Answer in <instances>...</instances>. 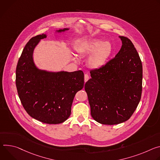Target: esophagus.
I'll return each instance as SVG.
<instances>
[{
  "mask_svg": "<svg viewBox=\"0 0 160 160\" xmlns=\"http://www.w3.org/2000/svg\"><path fill=\"white\" fill-rule=\"evenodd\" d=\"M90 79V76H89V75L88 74H85L84 75V82H86V81H88V80Z\"/></svg>",
  "mask_w": 160,
  "mask_h": 160,
  "instance_id": "obj_1",
  "label": "esophagus"
}]
</instances>
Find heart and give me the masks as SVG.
<instances>
[{"mask_svg":"<svg viewBox=\"0 0 160 160\" xmlns=\"http://www.w3.org/2000/svg\"><path fill=\"white\" fill-rule=\"evenodd\" d=\"M113 52V46L109 41L101 39H93L87 42L78 49V53L83 57L91 55L88 64L93 69L103 68L109 61ZM76 59V58H75Z\"/></svg>","mask_w":160,"mask_h":160,"instance_id":"obj_1","label":"heart"}]
</instances>
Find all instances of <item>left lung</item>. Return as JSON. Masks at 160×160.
I'll return each instance as SVG.
<instances>
[{"label": "left lung", "instance_id": "obj_1", "mask_svg": "<svg viewBox=\"0 0 160 160\" xmlns=\"http://www.w3.org/2000/svg\"><path fill=\"white\" fill-rule=\"evenodd\" d=\"M121 48L103 68L90 71L84 86L91 115L103 125H117L129 119L140 100L142 65L127 38L119 36Z\"/></svg>", "mask_w": 160, "mask_h": 160}]
</instances>
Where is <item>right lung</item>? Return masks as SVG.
<instances>
[{
    "instance_id": "1",
    "label": "right lung",
    "mask_w": 160,
    "mask_h": 160,
    "mask_svg": "<svg viewBox=\"0 0 160 160\" xmlns=\"http://www.w3.org/2000/svg\"><path fill=\"white\" fill-rule=\"evenodd\" d=\"M46 37V34L38 35L25 45L16 67V85L23 108L32 118L44 123L59 124L71 114L75 95L84 86V73L82 70L49 72L38 68L33 62V51Z\"/></svg>"
}]
</instances>
